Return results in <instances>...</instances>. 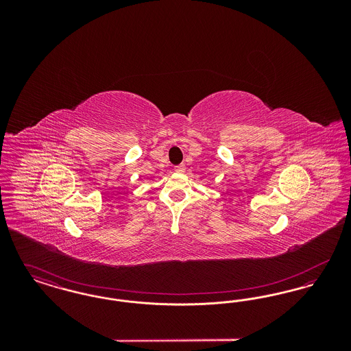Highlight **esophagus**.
Segmentation results:
<instances>
[{
    "label": "esophagus",
    "instance_id": "obj_1",
    "mask_svg": "<svg viewBox=\"0 0 351 351\" xmlns=\"http://www.w3.org/2000/svg\"><path fill=\"white\" fill-rule=\"evenodd\" d=\"M175 171H176V172H180V173H182V172H184V171H185V166H184V165H180V166H176V167H175Z\"/></svg>",
    "mask_w": 351,
    "mask_h": 351
}]
</instances>
